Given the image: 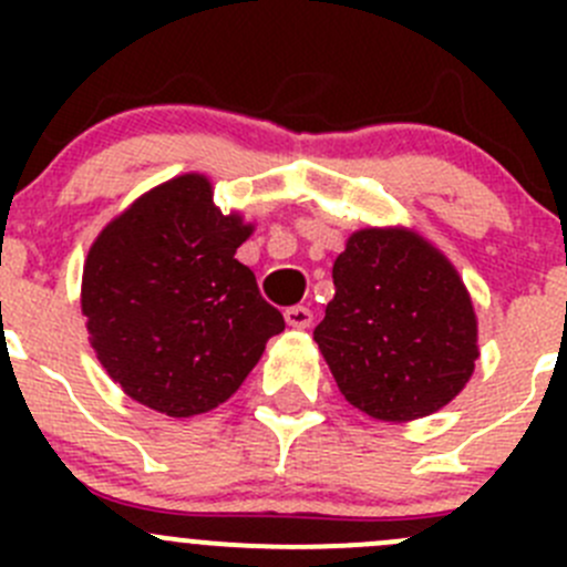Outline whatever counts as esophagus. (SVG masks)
Returning <instances> with one entry per match:
<instances>
[{"instance_id":"obj_1","label":"esophagus","mask_w":567,"mask_h":567,"mask_svg":"<svg viewBox=\"0 0 567 567\" xmlns=\"http://www.w3.org/2000/svg\"><path fill=\"white\" fill-rule=\"evenodd\" d=\"M285 320H288V326H293V329H307V326L312 323V310L310 307H288L285 310Z\"/></svg>"}]
</instances>
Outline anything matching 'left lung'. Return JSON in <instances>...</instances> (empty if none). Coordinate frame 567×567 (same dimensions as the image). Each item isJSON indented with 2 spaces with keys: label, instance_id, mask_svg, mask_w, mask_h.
I'll return each mask as SVG.
<instances>
[{
  "label": "left lung",
  "instance_id": "left-lung-1",
  "mask_svg": "<svg viewBox=\"0 0 567 567\" xmlns=\"http://www.w3.org/2000/svg\"><path fill=\"white\" fill-rule=\"evenodd\" d=\"M316 342L353 409L411 422L472 379L477 316L453 262L409 227L351 233Z\"/></svg>",
  "mask_w": 567,
  "mask_h": 567
}]
</instances>
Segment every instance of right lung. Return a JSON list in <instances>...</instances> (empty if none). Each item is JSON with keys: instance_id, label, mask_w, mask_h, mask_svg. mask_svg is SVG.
Listing matches in <instances>:
<instances>
[{"instance_id": "obj_1", "label": "right lung", "mask_w": 567, "mask_h": 567, "mask_svg": "<svg viewBox=\"0 0 567 567\" xmlns=\"http://www.w3.org/2000/svg\"><path fill=\"white\" fill-rule=\"evenodd\" d=\"M255 225L221 214L205 175L136 197L99 233L82 274L90 346L114 384L167 416L216 409L285 329L236 249Z\"/></svg>"}]
</instances>
